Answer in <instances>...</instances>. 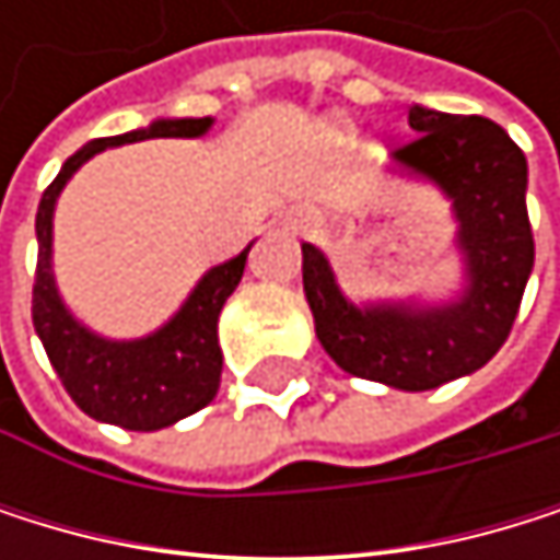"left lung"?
I'll return each mask as SVG.
<instances>
[{"label": "left lung", "instance_id": "1", "mask_svg": "<svg viewBox=\"0 0 560 560\" xmlns=\"http://www.w3.org/2000/svg\"><path fill=\"white\" fill-rule=\"evenodd\" d=\"M410 127L413 137L393 150V161L454 198L470 278L464 299L446 308H355L312 245H302V285L315 336L346 373L396 389H433L480 370L508 342L534 268V231L527 161L504 127L427 106H410Z\"/></svg>", "mask_w": 560, "mask_h": 560}]
</instances>
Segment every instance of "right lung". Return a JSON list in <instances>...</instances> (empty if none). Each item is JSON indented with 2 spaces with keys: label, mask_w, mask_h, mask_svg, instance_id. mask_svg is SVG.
Masks as SVG:
<instances>
[{
  "label": "right lung",
  "mask_w": 560,
  "mask_h": 560,
  "mask_svg": "<svg viewBox=\"0 0 560 560\" xmlns=\"http://www.w3.org/2000/svg\"><path fill=\"white\" fill-rule=\"evenodd\" d=\"M211 127V117L201 120H158L147 130L124 137H100L80 147L62 164L56 180L43 190L36 211V282H33V326L43 339V349L52 362L59 383L67 386L73 402L93 420L117 423L124 430H161L190 413L205 410L221 386V346H218V315L228 295L238 289L248 248L218 268H211L201 285L184 302V308L167 326L137 342H106L86 332L80 322L62 308L52 285V205L62 184L73 177L80 164L117 143L150 140V137H201Z\"/></svg>",
  "instance_id": "1"
}]
</instances>
